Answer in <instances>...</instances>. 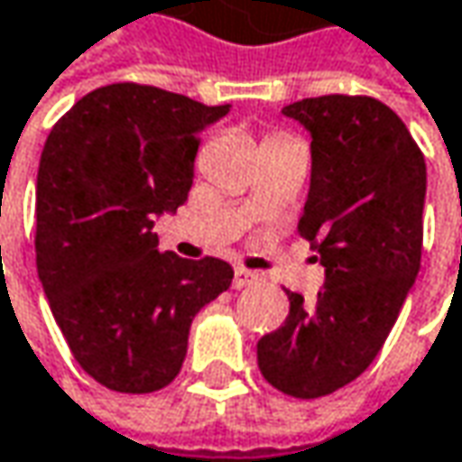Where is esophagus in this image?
Listing matches in <instances>:
<instances>
[{
  "mask_svg": "<svg viewBox=\"0 0 462 462\" xmlns=\"http://www.w3.org/2000/svg\"><path fill=\"white\" fill-rule=\"evenodd\" d=\"M256 282H258L256 272L243 269V266H237V269H235V277H232V287H235V290H243V287L256 285Z\"/></svg>",
  "mask_w": 462,
  "mask_h": 462,
  "instance_id": "esophagus-1",
  "label": "esophagus"
}]
</instances>
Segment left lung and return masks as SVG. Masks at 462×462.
I'll return each mask as SVG.
<instances>
[{"label":"left lung","mask_w":462,"mask_h":462,"mask_svg":"<svg viewBox=\"0 0 462 462\" xmlns=\"http://www.w3.org/2000/svg\"><path fill=\"white\" fill-rule=\"evenodd\" d=\"M311 135L298 232L324 266L313 303L287 290L285 324L258 339L263 379L313 400L358 379L419 277L426 162L405 123L371 96H319L282 109Z\"/></svg>","instance_id":"left-lung-1"}]
</instances>
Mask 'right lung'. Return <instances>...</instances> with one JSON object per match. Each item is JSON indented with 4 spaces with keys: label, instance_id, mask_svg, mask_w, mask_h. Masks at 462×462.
<instances>
[{
    "label": "right lung",
    "instance_id": "obj_1",
    "mask_svg": "<svg viewBox=\"0 0 462 462\" xmlns=\"http://www.w3.org/2000/svg\"><path fill=\"white\" fill-rule=\"evenodd\" d=\"M206 106L138 83L86 94L43 143L36 266L75 361L106 390L156 393L182 368L193 316L232 282L222 258L159 254L153 222L193 185Z\"/></svg>",
    "mask_w": 462,
    "mask_h": 462
}]
</instances>
